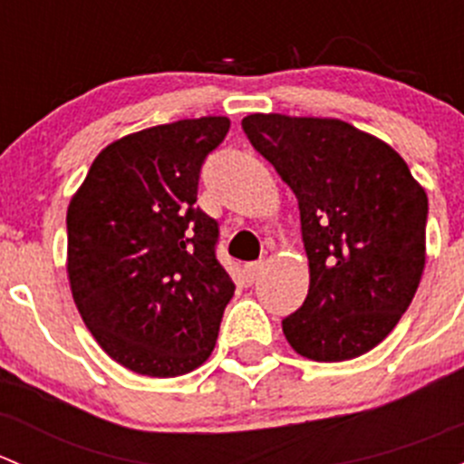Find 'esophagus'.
Segmentation results:
<instances>
[{"label":"esophagus","instance_id":"obj_1","mask_svg":"<svg viewBox=\"0 0 464 464\" xmlns=\"http://www.w3.org/2000/svg\"><path fill=\"white\" fill-rule=\"evenodd\" d=\"M262 266H265V262L258 260V262H246L245 265V276L249 283H254V280H258V276L262 274Z\"/></svg>","mask_w":464,"mask_h":464}]
</instances>
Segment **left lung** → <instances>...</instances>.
I'll return each mask as SVG.
<instances>
[{
	"instance_id": "1",
	"label": "left lung",
	"mask_w": 464,
	"mask_h": 464,
	"mask_svg": "<svg viewBox=\"0 0 464 464\" xmlns=\"http://www.w3.org/2000/svg\"><path fill=\"white\" fill-rule=\"evenodd\" d=\"M242 128L301 210L310 289L283 321L285 339L312 362L368 353L422 278L427 193L391 145L345 121L249 114Z\"/></svg>"
}]
</instances>
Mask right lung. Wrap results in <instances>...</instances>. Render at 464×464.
<instances>
[{"mask_svg": "<svg viewBox=\"0 0 464 464\" xmlns=\"http://www.w3.org/2000/svg\"><path fill=\"white\" fill-rule=\"evenodd\" d=\"M227 116L154 125L98 152L67 208V278L96 343L128 371L179 377L218 341L236 285L199 210L206 154Z\"/></svg>", "mask_w": 464, "mask_h": 464, "instance_id": "1", "label": "right lung"}]
</instances>
